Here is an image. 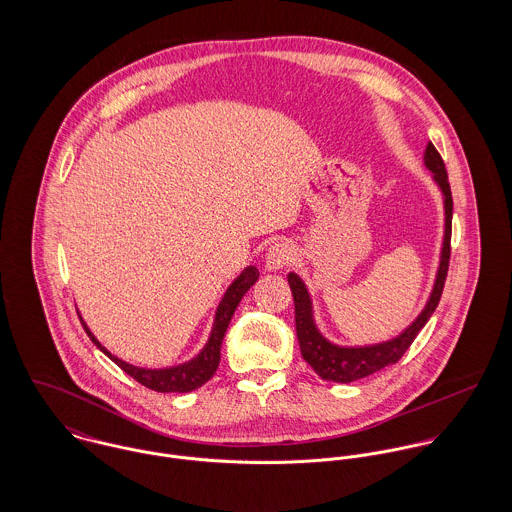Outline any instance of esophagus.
Here are the masks:
<instances>
[{"label": "esophagus", "instance_id": "esophagus-1", "mask_svg": "<svg viewBox=\"0 0 512 512\" xmlns=\"http://www.w3.org/2000/svg\"><path fill=\"white\" fill-rule=\"evenodd\" d=\"M293 256H295V250H293V246L290 242H284V240H282V242L272 244V246L268 248V252H266V270L276 272V270L286 268V266L292 262Z\"/></svg>", "mask_w": 512, "mask_h": 512}]
</instances>
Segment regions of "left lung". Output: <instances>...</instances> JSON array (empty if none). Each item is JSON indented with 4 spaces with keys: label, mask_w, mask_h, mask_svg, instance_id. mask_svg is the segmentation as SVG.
<instances>
[{
    "label": "left lung",
    "mask_w": 512,
    "mask_h": 512,
    "mask_svg": "<svg viewBox=\"0 0 512 512\" xmlns=\"http://www.w3.org/2000/svg\"><path fill=\"white\" fill-rule=\"evenodd\" d=\"M424 165L430 169L434 183L438 185L443 197V242L439 252V266L434 280V288L430 297L420 311V315L396 337L374 343V345H363V347H343L335 345L329 339L323 337V333L317 329L315 317H313V301L307 286L303 280L290 272L288 284L292 288L293 303H295V331L297 341L301 349V357L305 363L311 366L323 380L331 382H353L359 378H365L372 372H378L384 366L394 365L400 361V357L408 351L420 329L428 323L432 313L438 307L439 297L443 292L447 266H449V240H451V215H453V201H451V189L447 183V171L443 165V159L438 149L430 142L424 151Z\"/></svg>",
    "instance_id": "8db88e82"
}]
</instances>
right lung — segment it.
Segmentation results:
<instances>
[{
  "label": "right lung",
  "instance_id": "right-lung-1",
  "mask_svg": "<svg viewBox=\"0 0 512 512\" xmlns=\"http://www.w3.org/2000/svg\"><path fill=\"white\" fill-rule=\"evenodd\" d=\"M258 276H260V272H258L256 266H246L242 270V274L228 286V290L222 295L219 307L215 311V321H213L209 341L205 343V347L201 349V353L197 357H193L191 361L181 363V365L167 366V368H144V366L130 365V363L114 357L106 347H102L100 341L94 337V333L84 323V319L80 317V313H78V317H80L82 327L88 333L90 341L110 361H114L126 374H130L134 380H138L149 390H155V392H191V390L203 386L207 380H211L213 374L217 372L220 363V345H222L226 327H228L240 299L244 297V293L256 284Z\"/></svg>",
  "mask_w": 512,
  "mask_h": 512
}]
</instances>
